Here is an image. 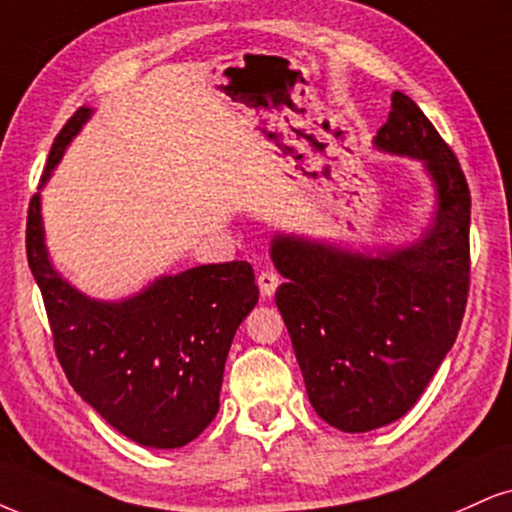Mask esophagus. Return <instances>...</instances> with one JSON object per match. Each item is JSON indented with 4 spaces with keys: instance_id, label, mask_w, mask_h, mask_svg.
I'll return each mask as SVG.
<instances>
[{
    "instance_id": "esophagus-1",
    "label": "esophagus",
    "mask_w": 512,
    "mask_h": 512,
    "mask_svg": "<svg viewBox=\"0 0 512 512\" xmlns=\"http://www.w3.org/2000/svg\"><path fill=\"white\" fill-rule=\"evenodd\" d=\"M256 282H258V289H261L263 296H273L277 285H280V277H277V273H273V270H261Z\"/></svg>"
}]
</instances>
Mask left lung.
I'll return each instance as SVG.
<instances>
[{
    "label": "left lung",
    "mask_w": 512,
    "mask_h": 512,
    "mask_svg": "<svg viewBox=\"0 0 512 512\" xmlns=\"http://www.w3.org/2000/svg\"><path fill=\"white\" fill-rule=\"evenodd\" d=\"M375 149L422 163L437 208L425 232L375 254L277 232L275 304L327 425L370 432L403 418L456 342L470 285V189L413 99L391 94Z\"/></svg>",
    "instance_id": "left-lung-1"
}]
</instances>
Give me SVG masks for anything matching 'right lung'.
<instances>
[{"instance_id":"obj_1","label":"right lung","mask_w":512,"mask_h":512,"mask_svg":"<svg viewBox=\"0 0 512 512\" xmlns=\"http://www.w3.org/2000/svg\"><path fill=\"white\" fill-rule=\"evenodd\" d=\"M92 113L82 106L63 125L40 187ZM25 249L56 356L82 401L149 449H180L197 439L216 418L227 351L258 301L254 268L246 261L208 263L156 277L128 299H92L49 258L40 192L30 201Z\"/></svg>"}]
</instances>
